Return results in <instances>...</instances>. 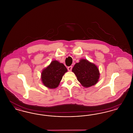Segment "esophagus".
I'll use <instances>...</instances> for the list:
<instances>
[{
	"mask_svg": "<svg viewBox=\"0 0 133 133\" xmlns=\"http://www.w3.org/2000/svg\"><path fill=\"white\" fill-rule=\"evenodd\" d=\"M67 69H68V71H71L72 69V66H69V67H68V68H67Z\"/></svg>",
	"mask_w": 133,
	"mask_h": 133,
	"instance_id": "obj_1",
	"label": "esophagus"
}]
</instances>
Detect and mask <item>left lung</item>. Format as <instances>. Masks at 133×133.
Wrapping results in <instances>:
<instances>
[{"instance_id": "obj_1", "label": "left lung", "mask_w": 133, "mask_h": 133, "mask_svg": "<svg viewBox=\"0 0 133 133\" xmlns=\"http://www.w3.org/2000/svg\"><path fill=\"white\" fill-rule=\"evenodd\" d=\"M78 81L85 87H89L95 85L99 78V72L94 64L85 59H81L75 64L72 69Z\"/></svg>"}]
</instances>
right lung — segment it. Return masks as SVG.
<instances>
[{"instance_id": "right-lung-1", "label": "right lung", "mask_w": 133, "mask_h": 133, "mask_svg": "<svg viewBox=\"0 0 133 133\" xmlns=\"http://www.w3.org/2000/svg\"><path fill=\"white\" fill-rule=\"evenodd\" d=\"M67 69L63 64L53 61L50 64L43 70L41 73L42 81L45 86L49 88L58 87L62 77Z\"/></svg>"}]
</instances>
